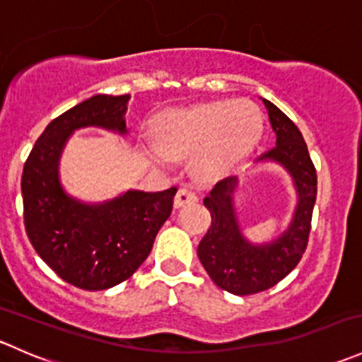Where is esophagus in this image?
I'll use <instances>...</instances> for the list:
<instances>
[{"instance_id": "obj_1", "label": "esophagus", "mask_w": 362, "mask_h": 362, "mask_svg": "<svg viewBox=\"0 0 362 362\" xmlns=\"http://www.w3.org/2000/svg\"><path fill=\"white\" fill-rule=\"evenodd\" d=\"M198 202V196H196L194 191H191V189H178V192L175 194V208H180V206H185V204H191V203H196Z\"/></svg>"}]
</instances>
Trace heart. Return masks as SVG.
Here are the masks:
<instances>
[{
    "label": "heart",
    "mask_w": 362,
    "mask_h": 362,
    "mask_svg": "<svg viewBox=\"0 0 362 362\" xmlns=\"http://www.w3.org/2000/svg\"><path fill=\"white\" fill-rule=\"evenodd\" d=\"M158 144L145 147L159 168L192 156V171L203 180L224 175L252 154L264 131V115L250 100H224L171 108L154 124Z\"/></svg>",
    "instance_id": "1"
}]
</instances>
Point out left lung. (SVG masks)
Here are the masks:
<instances>
[{
  "label": "left lung",
  "instance_id": "8db88e82",
  "mask_svg": "<svg viewBox=\"0 0 362 362\" xmlns=\"http://www.w3.org/2000/svg\"><path fill=\"white\" fill-rule=\"evenodd\" d=\"M275 131V147L255 164H276L293 178L296 202L287 229L264 243H252L242 231L235 192L240 178L229 177L215 184L203 199L211 214V226L198 245V257L210 279L221 289L236 296L261 293L286 279L301 261L312 224L317 198V173L308 147L298 126L272 101L261 98Z\"/></svg>",
  "mask_w": 362,
  "mask_h": 362
}]
</instances>
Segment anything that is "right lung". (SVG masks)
<instances>
[{"label": "right lung", "mask_w": 362, "mask_h": 362, "mask_svg": "<svg viewBox=\"0 0 362 362\" xmlns=\"http://www.w3.org/2000/svg\"><path fill=\"white\" fill-rule=\"evenodd\" d=\"M129 98L96 94L69 108L45 127L24 164L21 187L29 242L64 282L86 291L110 289L140 268L177 192L129 189L107 202L86 203L61 184V156L71 134L83 127L127 134Z\"/></svg>", "instance_id": "1"}]
</instances>
